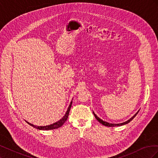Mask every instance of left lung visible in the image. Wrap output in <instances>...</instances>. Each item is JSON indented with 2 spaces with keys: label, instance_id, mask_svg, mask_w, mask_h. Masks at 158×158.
I'll use <instances>...</instances> for the list:
<instances>
[{
  "label": "left lung",
  "instance_id": "8db88e82",
  "mask_svg": "<svg viewBox=\"0 0 158 158\" xmlns=\"http://www.w3.org/2000/svg\"><path fill=\"white\" fill-rule=\"evenodd\" d=\"M94 113V116H95V118L97 119V120L101 123V124H102L103 125H105V126H107V127H118V126H122V125H126V124H128V123H130L132 119L135 118V117H136V114H138V111L135 114V115H134L132 117H131L130 119H128V121H125V122H124V123H118V124H113V123H107V122H106V121H103L102 119H101L100 118H99L96 114H95V113H94V112H93Z\"/></svg>",
  "mask_w": 158,
  "mask_h": 158
}]
</instances>
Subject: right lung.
<instances>
[{"label": "right lung", "instance_id": "add662e5", "mask_svg": "<svg viewBox=\"0 0 158 158\" xmlns=\"http://www.w3.org/2000/svg\"><path fill=\"white\" fill-rule=\"evenodd\" d=\"M72 103H73V102H71V103H70V106H69V108L67 109V111H66L65 114L64 115V117L62 118L61 119H60V120L59 121H57L53 124H51V125H47V126H44V127H39V126H36V125H32V124L28 123L27 121H26V123H27L28 124H29L30 125H31V127H34L37 129H39V130H44V131H46V130H53V129H56V128H58L59 127H60L62 125H63V124L66 122V121L67 120L68 118V117H69V112H70V108H71V106H72Z\"/></svg>", "mask_w": 158, "mask_h": 158}]
</instances>
